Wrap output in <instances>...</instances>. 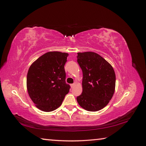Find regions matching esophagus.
Masks as SVG:
<instances>
[{"label":"esophagus","instance_id":"1","mask_svg":"<svg viewBox=\"0 0 146 146\" xmlns=\"http://www.w3.org/2000/svg\"><path fill=\"white\" fill-rule=\"evenodd\" d=\"M75 85H76V83H73V84H71V85H70V87H71V88H74V87L75 86Z\"/></svg>","mask_w":146,"mask_h":146}]
</instances>
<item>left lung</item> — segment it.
Returning a JSON list of instances; mask_svg holds the SVG:
<instances>
[{
  "label": "left lung",
  "mask_w": 146,
  "mask_h": 146,
  "mask_svg": "<svg viewBox=\"0 0 146 146\" xmlns=\"http://www.w3.org/2000/svg\"><path fill=\"white\" fill-rule=\"evenodd\" d=\"M77 57L83 72V91L77 98V102L87 111H99L108 105L114 94L115 72L112 66L95 52H78Z\"/></svg>",
  "instance_id": "1"
}]
</instances>
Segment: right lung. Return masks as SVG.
I'll return each mask as SVG.
<instances>
[{"instance_id":"obj_1","label":"right lung","mask_w":146,"mask_h":146,"mask_svg":"<svg viewBox=\"0 0 146 146\" xmlns=\"http://www.w3.org/2000/svg\"><path fill=\"white\" fill-rule=\"evenodd\" d=\"M68 53L48 52L31 64L27 76V89L35 106L50 112L62 104L70 86L65 82L64 64Z\"/></svg>"}]
</instances>
